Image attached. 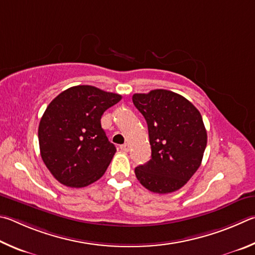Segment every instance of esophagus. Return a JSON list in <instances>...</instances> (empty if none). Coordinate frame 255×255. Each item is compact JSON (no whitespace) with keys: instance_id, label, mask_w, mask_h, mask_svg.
<instances>
[{"instance_id":"34e87169","label":"esophagus","mask_w":255,"mask_h":255,"mask_svg":"<svg viewBox=\"0 0 255 255\" xmlns=\"http://www.w3.org/2000/svg\"><path fill=\"white\" fill-rule=\"evenodd\" d=\"M120 149L123 151V152H128V150H130V145H128V143H124L120 146Z\"/></svg>"}]
</instances>
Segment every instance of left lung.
<instances>
[{
  "label": "left lung",
  "instance_id": "8db88e82",
  "mask_svg": "<svg viewBox=\"0 0 255 255\" xmlns=\"http://www.w3.org/2000/svg\"><path fill=\"white\" fill-rule=\"evenodd\" d=\"M132 101L148 124L151 145V159L135 168L137 180L152 193H173L202 163L207 144L202 115L184 96L166 89L134 94Z\"/></svg>",
  "mask_w": 255,
  "mask_h": 255
}]
</instances>
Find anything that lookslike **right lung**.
<instances>
[{"label":"right lung","mask_w":255,"mask_h":255,"mask_svg":"<svg viewBox=\"0 0 255 255\" xmlns=\"http://www.w3.org/2000/svg\"><path fill=\"white\" fill-rule=\"evenodd\" d=\"M119 94L78 85L53 98L39 123L40 154L60 184L83 188L104 175L116 148L102 128L104 112Z\"/></svg>","instance_id":"right-lung-1"}]
</instances>
